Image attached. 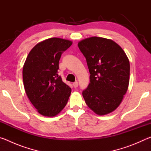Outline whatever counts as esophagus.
Masks as SVG:
<instances>
[{
    "mask_svg": "<svg viewBox=\"0 0 151 151\" xmlns=\"http://www.w3.org/2000/svg\"><path fill=\"white\" fill-rule=\"evenodd\" d=\"M73 86H74V87H75V88H76V87H77V86H78V83L77 81H76V82H75V83H73Z\"/></svg>",
    "mask_w": 151,
    "mask_h": 151,
    "instance_id": "1",
    "label": "esophagus"
}]
</instances>
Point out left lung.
Masks as SVG:
<instances>
[{"mask_svg": "<svg viewBox=\"0 0 151 151\" xmlns=\"http://www.w3.org/2000/svg\"><path fill=\"white\" fill-rule=\"evenodd\" d=\"M90 73V83L83 91L86 104L99 115L114 111L129 84L130 63L113 40L93 37L78 43Z\"/></svg>", "mask_w": 151, "mask_h": 151, "instance_id": "left-lung-1", "label": "left lung"}]
</instances>
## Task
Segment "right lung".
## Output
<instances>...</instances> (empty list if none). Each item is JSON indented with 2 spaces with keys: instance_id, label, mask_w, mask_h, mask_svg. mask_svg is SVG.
I'll use <instances>...</instances> for the list:
<instances>
[{
  "instance_id": "1",
  "label": "right lung",
  "mask_w": 151,
  "mask_h": 151,
  "mask_svg": "<svg viewBox=\"0 0 151 151\" xmlns=\"http://www.w3.org/2000/svg\"><path fill=\"white\" fill-rule=\"evenodd\" d=\"M70 40L51 38L38 43L30 51L22 70L24 87L28 98L40 114L55 116L65 108L71 88L58 75L63 52Z\"/></svg>"
}]
</instances>
